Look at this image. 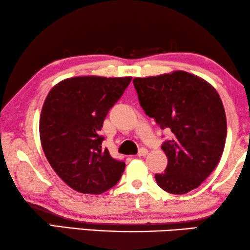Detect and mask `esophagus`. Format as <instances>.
<instances>
[{
  "mask_svg": "<svg viewBox=\"0 0 250 250\" xmlns=\"http://www.w3.org/2000/svg\"><path fill=\"white\" fill-rule=\"evenodd\" d=\"M147 154H148V150H147L146 148H140L139 152H138V156L139 157H145Z\"/></svg>",
  "mask_w": 250,
  "mask_h": 250,
  "instance_id": "34e87169",
  "label": "esophagus"
}]
</instances>
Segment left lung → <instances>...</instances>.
I'll list each match as a JSON object with an SVG mask.
<instances>
[{"label": "left lung", "mask_w": 250, "mask_h": 250, "mask_svg": "<svg viewBox=\"0 0 250 250\" xmlns=\"http://www.w3.org/2000/svg\"><path fill=\"white\" fill-rule=\"evenodd\" d=\"M140 106L161 129L172 132L162 145L167 157L157 185L174 195L196 189L216 167L227 138V118L215 88L186 71L135 78Z\"/></svg>", "instance_id": "1"}]
</instances>
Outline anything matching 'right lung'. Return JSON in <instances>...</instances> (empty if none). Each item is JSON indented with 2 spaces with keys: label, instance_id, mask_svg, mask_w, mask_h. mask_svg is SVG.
<instances>
[{
  "label": "right lung",
  "instance_id": "1",
  "mask_svg": "<svg viewBox=\"0 0 250 250\" xmlns=\"http://www.w3.org/2000/svg\"><path fill=\"white\" fill-rule=\"evenodd\" d=\"M130 82L131 77H75L56 83L46 96L40 119L42 147L73 190L100 195L120 180L125 162L102 148L100 131Z\"/></svg>",
  "mask_w": 250,
  "mask_h": 250
}]
</instances>
